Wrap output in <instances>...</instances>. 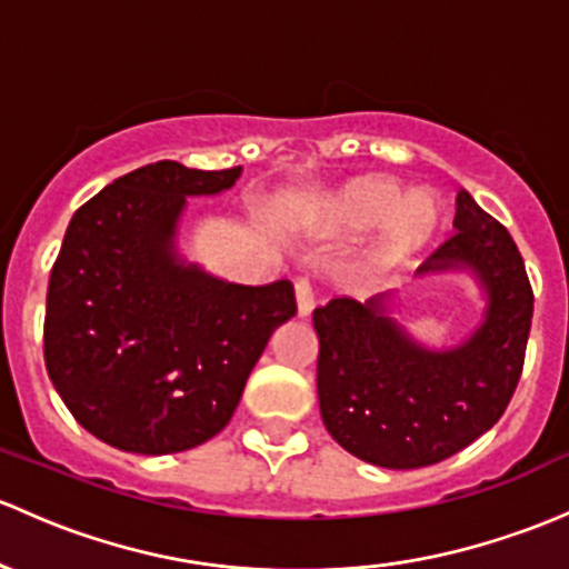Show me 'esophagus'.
Wrapping results in <instances>:
<instances>
[{
  "mask_svg": "<svg viewBox=\"0 0 569 569\" xmlns=\"http://www.w3.org/2000/svg\"><path fill=\"white\" fill-rule=\"evenodd\" d=\"M295 295H297V316H310L316 308V291H313V283H310L308 278H300L295 283Z\"/></svg>",
  "mask_w": 569,
  "mask_h": 569,
  "instance_id": "esophagus-1",
  "label": "esophagus"
}]
</instances>
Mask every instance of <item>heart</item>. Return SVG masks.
<instances>
[{"label":"heart","instance_id":"b5f03b06","mask_svg":"<svg viewBox=\"0 0 569 569\" xmlns=\"http://www.w3.org/2000/svg\"><path fill=\"white\" fill-rule=\"evenodd\" d=\"M441 204L428 190H409L387 177H362L343 184L325 207V229L335 237H362L381 229L376 261L398 264L436 234Z\"/></svg>","mask_w":569,"mask_h":569}]
</instances>
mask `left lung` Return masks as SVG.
I'll return each mask as SVG.
<instances>
[{
    "label": "left lung",
    "instance_id": "1",
    "mask_svg": "<svg viewBox=\"0 0 569 569\" xmlns=\"http://www.w3.org/2000/svg\"><path fill=\"white\" fill-rule=\"evenodd\" d=\"M456 234L417 278L469 272L486 295L482 321L463 343L428 349L392 316V297H338L313 310L321 420L346 452L381 469H420L456 456L505 415L531 330L529 278L510 231L466 190Z\"/></svg>",
    "mask_w": 569,
    "mask_h": 569
}]
</instances>
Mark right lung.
Here are the masks:
<instances>
[{
	"instance_id": "right-lung-1",
	"label": "right lung",
	"mask_w": 569,
	"mask_h": 569,
	"mask_svg": "<svg viewBox=\"0 0 569 569\" xmlns=\"http://www.w3.org/2000/svg\"><path fill=\"white\" fill-rule=\"evenodd\" d=\"M242 169L160 160L113 179L64 231L46 297V368L92 436L139 456L204 445L229 426L269 338L297 313L295 286H239L177 250L190 196Z\"/></svg>"
}]
</instances>
